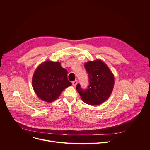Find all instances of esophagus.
I'll use <instances>...</instances> for the list:
<instances>
[{"instance_id":"obj_1","label":"esophagus","mask_w":150,"mask_h":150,"mask_svg":"<svg viewBox=\"0 0 150 150\" xmlns=\"http://www.w3.org/2000/svg\"><path fill=\"white\" fill-rule=\"evenodd\" d=\"M77 83H78V81L76 79L72 82V85H73V86H74V87L76 86V85H77Z\"/></svg>"}]
</instances>
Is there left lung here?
<instances>
[{
  "instance_id": "left-lung-1",
  "label": "left lung",
  "mask_w": 150,
  "mask_h": 150,
  "mask_svg": "<svg viewBox=\"0 0 150 150\" xmlns=\"http://www.w3.org/2000/svg\"><path fill=\"white\" fill-rule=\"evenodd\" d=\"M84 67L89 78V85L85 90L80 84L76 88L83 102L90 105H98L104 102L112 94L115 79L108 67L101 60L89 61Z\"/></svg>"
}]
</instances>
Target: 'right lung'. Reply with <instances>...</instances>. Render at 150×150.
<instances>
[{
    "mask_svg": "<svg viewBox=\"0 0 150 150\" xmlns=\"http://www.w3.org/2000/svg\"><path fill=\"white\" fill-rule=\"evenodd\" d=\"M67 69L60 62L46 61L35 70L32 79L33 89L42 101L51 103L56 100L72 83L68 80Z\"/></svg>",
    "mask_w": 150,
    "mask_h": 150,
    "instance_id": "obj_1",
    "label": "right lung"
}]
</instances>
